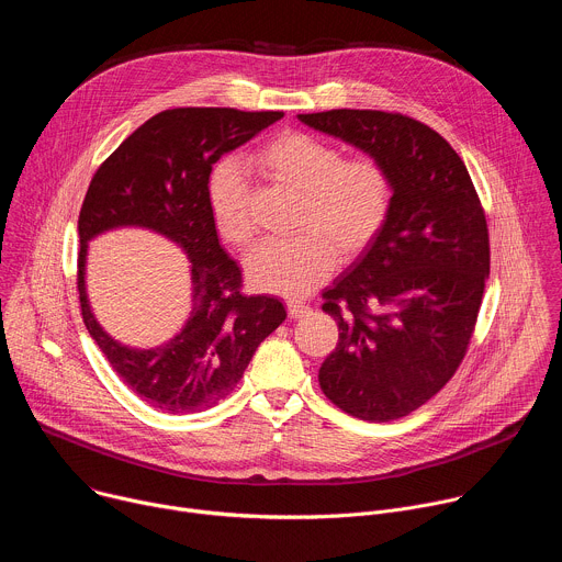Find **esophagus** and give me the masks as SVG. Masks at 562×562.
<instances>
[{"label": "esophagus", "instance_id": "obj_1", "mask_svg": "<svg viewBox=\"0 0 562 562\" xmlns=\"http://www.w3.org/2000/svg\"><path fill=\"white\" fill-rule=\"evenodd\" d=\"M286 311H289V317L297 319V317H304V315L311 311V306L304 304V302H300V300H289V302H286Z\"/></svg>", "mask_w": 562, "mask_h": 562}]
</instances>
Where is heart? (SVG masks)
<instances>
[{"mask_svg":"<svg viewBox=\"0 0 562 562\" xmlns=\"http://www.w3.org/2000/svg\"><path fill=\"white\" fill-rule=\"evenodd\" d=\"M269 184L300 195L291 239H269L247 260L260 291L306 295L338 265L362 256L382 233L393 204V182L375 157H345L342 148L302 131H284L251 155ZM206 204L215 231L245 249L256 237L251 189L233 159H220L206 176Z\"/></svg>","mask_w":562,"mask_h":562,"instance_id":"obj_1","label":"heart"}]
</instances>
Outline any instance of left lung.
Masks as SVG:
<instances>
[{
  "label": "left lung",
  "instance_id": "1",
  "mask_svg": "<svg viewBox=\"0 0 562 562\" xmlns=\"http://www.w3.org/2000/svg\"><path fill=\"white\" fill-rule=\"evenodd\" d=\"M297 117L375 157L393 182L382 233L323 293L340 336L317 380L345 414L397 420L467 353L490 276L485 211L460 155L414 117L356 109Z\"/></svg>",
  "mask_w": 562,
  "mask_h": 562
}]
</instances>
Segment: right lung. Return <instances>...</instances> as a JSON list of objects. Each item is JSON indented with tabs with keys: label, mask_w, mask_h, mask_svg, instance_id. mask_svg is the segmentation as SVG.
<instances>
[{
	"label": "right lung",
	"mask_w": 562,
	"mask_h": 562,
	"mask_svg": "<svg viewBox=\"0 0 562 562\" xmlns=\"http://www.w3.org/2000/svg\"><path fill=\"white\" fill-rule=\"evenodd\" d=\"M282 115L198 106L162 111L131 133L89 184L77 220L85 325L124 384L162 414L217 405L243 378L260 342L284 323L278 297L243 293V273L220 247L206 204V176L217 159ZM120 225L150 227L190 256L192 313L183 331L162 348L133 350L113 341L90 311L83 284L88 243Z\"/></svg>",
	"instance_id": "1"
}]
</instances>
